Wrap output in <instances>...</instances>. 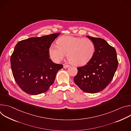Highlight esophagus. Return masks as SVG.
<instances>
[{
	"label": "esophagus",
	"mask_w": 131,
	"mask_h": 131,
	"mask_svg": "<svg viewBox=\"0 0 131 131\" xmlns=\"http://www.w3.org/2000/svg\"><path fill=\"white\" fill-rule=\"evenodd\" d=\"M68 67H69V65H67V64H64L63 67H64V68H68Z\"/></svg>",
	"instance_id": "obj_1"
}]
</instances>
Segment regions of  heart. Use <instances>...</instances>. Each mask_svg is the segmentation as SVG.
Wrapping results in <instances>:
<instances>
[{
    "label": "heart",
    "mask_w": 131,
    "mask_h": 131,
    "mask_svg": "<svg viewBox=\"0 0 131 131\" xmlns=\"http://www.w3.org/2000/svg\"><path fill=\"white\" fill-rule=\"evenodd\" d=\"M57 45L52 44L49 49L51 60L59 63L67 53L69 61L74 65L86 64L93 57L95 50L93 41L89 38L65 36L60 38Z\"/></svg>",
    "instance_id": "obj_1"
}]
</instances>
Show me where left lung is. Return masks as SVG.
I'll use <instances>...</instances> for the list:
<instances>
[{
  "instance_id": "8db88e82",
  "label": "left lung",
  "mask_w": 131,
  "mask_h": 131,
  "mask_svg": "<svg viewBox=\"0 0 131 131\" xmlns=\"http://www.w3.org/2000/svg\"><path fill=\"white\" fill-rule=\"evenodd\" d=\"M86 36L94 43L95 52L86 65L77 68L78 72L73 80L83 91L95 93L106 88L113 79L118 61L115 49L106 41Z\"/></svg>"
}]
</instances>
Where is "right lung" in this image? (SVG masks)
I'll return each mask as SVG.
<instances>
[{"label":"right lung","instance_id":"1","mask_svg":"<svg viewBox=\"0 0 131 131\" xmlns=\"http://www.w3.org/2000/svg\"><path fill=\"white\" fill-rule=\"evenodd\" d=\"M60 34L31 37L18 42L11 56V70L17 85L25 93L37 95L46 92L63 65L49 58V49Z\"/></svg>","mask_w":131,"mask_h":131}]
</instances>
